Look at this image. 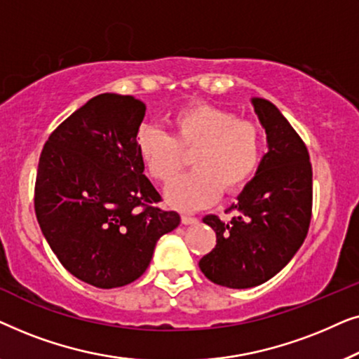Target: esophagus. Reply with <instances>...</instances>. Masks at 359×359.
Here are the masks:
<instances>
[{
	"label": "esophagus",
	"instance_id": "34e87169",
	"mask_svg": "<svg viewBox=\"0 0 359 359\" xmlns=\"http://www.w3.org/2000/svg\"><path fill=\"white\" fill-rule=\"evenodd\" d=\"M181 222H183L184 225H191V224L198 222V219L193 217V215H189V214H183L181 215Z\"/></svg>",
	"mask_w": 359,
	"mask_h": 359
}]
</instances>
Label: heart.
Here are the masks:
<instances>
[{"label":"heart","instance_id":"b5f03b06","mask_svg":"<svg viewBox=\"0 0 359 359\" xmlns=\"http://www.w3.org/2000/svg\"><path fill=\"white\" fill-rule=\"evenodd\" d=\"M171 135L144 127L137 149L149 173L170 181L183 166V151H193V171L178 176L165 189L171 205L196 210L212 204L222 188L238 189L255 173L262 156V132L252 121L215 106H196L171 117Z\"/></svg>","mask_w":359,"mask_h":359}]
</instances>
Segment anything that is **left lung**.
<instances>
[{"label":"left lung","instance_id":"1","mask_svg":"<svg viewBox=\"0 0 359 359\" xmlns=\"http://www.w3.org/2000/svg\"><path fill=\"white\" fill-rule=\"evenodd\" d=\"M250 101L266 132L268 151L230 205L237 215L203 219L214 229L217 245L201 258V271L232 289L259 286L281 271L306 240L312 214V166L306 145L273 102L263 97Z\"/></svg>","mask_w":359,"mask_h":359}]
</instances>
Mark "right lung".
Masks as SVG:
<instances>
[{
    "label": "right lung",
    "mask_w": 359,
    "mask_h": 359,
    "mask_svg": "<svg viewBox=\"0 0 359 359\" xmlns=\"http://www.w3.org/2000/svg\"><path fill=\"white\" fill-rule=\"evenodd\" d=\"M144 116L135 97L95 96L52 132L39 160L34 205L43 237L67 271L101 289L139 279L181 220L150 205L160 194L137 149Z\"/></svg>",
    "instance_id": "1"
}]
</instances>
